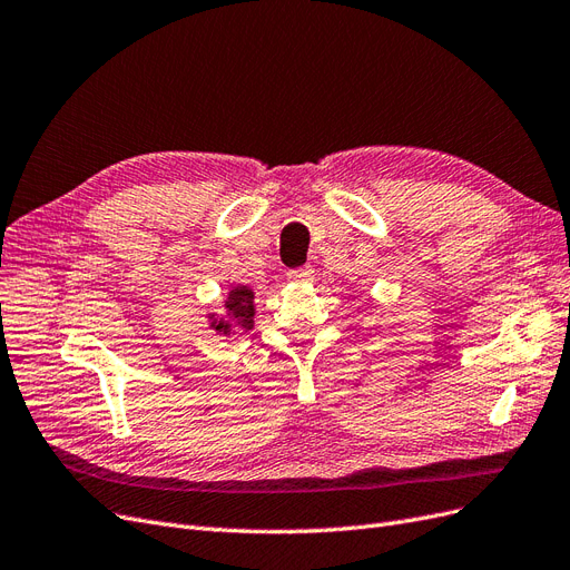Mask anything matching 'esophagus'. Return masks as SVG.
<instances>
[{
	"label": "esophagus",
	"mask_w": 570,
	"mask_h": 570,
	"mask_svg": "<svg viewBox=\"0 0 570 570\" xmlns=\"http://www.w3.org/2000/svg\"><path fill=\"white\" fill-rule=\"evenodd\" d=\"M287 278H289L292 283H308V281H313V268H311V266L292 268V271L287 273Z\"/></svg>",
	"instance_id": "esophagus-1"
}]
</instances>
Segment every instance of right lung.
I'll return each mask as SVG.
<instances>
[{"mask_svg": "<svg viewBox=\"0 0 570 570\" xmlns=\"http://www.w3.org/2000/svg\"><path fill=\"white\" fill-rule=\"evenodd\" d=\"M226 316L219 321H212V330L219 335H230L235 330H252L254 327V292L247 285H238L228 292L226 297Z\"/></svg>", "mask_w": 570, "mask_h": 570, "instance_id": "obj_1", "label": "right lung"}]
</instances>
